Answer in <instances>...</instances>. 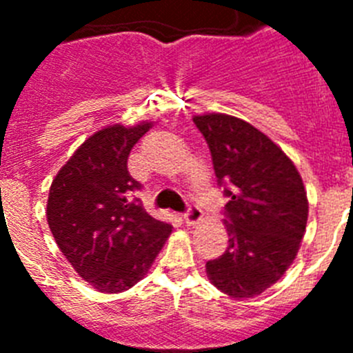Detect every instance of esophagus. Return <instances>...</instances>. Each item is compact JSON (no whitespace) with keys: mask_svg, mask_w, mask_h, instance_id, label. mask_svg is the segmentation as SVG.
Masks as SVG:
<instances>
[{"mask_svg":"<svg viewBox=\"0 0 353 353\" xmlns=\"http://www.w3.org/2000/svg\"><path fill=\"white\" fill-rule=\"evenodd\" d=\"M201 217H203V212L199 210L198 207H194V205H191L189 210L183 214V221H185L187 226H194V224H198L199 221H201Z\"/></svg>","mask_w":353,"mask_h":353,"instance_id":"34e87169","label":"esophagus"}]
</instances>
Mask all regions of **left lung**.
<instances>
[{"label": "left lung", "mask_w": 353, "mask_h": 353, "mask_svg": "<svg viewBox=\"0 0 353 353\" xmlns=\"http://www.w3.org/2000/svg\"><path fill=\"white\" fill-rule=\"evenodd\" d=\"M192 120L230 198L224 205L228 248L207 261V276L230 297H256L297 256L310 210L304 183L288 155L248 121L223 113Z\"/></svg>", "instance_id": "8db88e82"}]
</instances>
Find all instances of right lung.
<instances>
[{
	"label": "right lung",
	"mask_w": 353,
	"mask_h": 353,
	"mask_svg": "<svg viewBox=\"0 0 353 353\" xmlns=\"http://www.w3.org/2000/svg\"><path fill=\"white\" fill-rule=\"evenodd\" d=\"M109 125L90 136L58 171L49 189L48 224L79 277L99 292L120 293L145 277L171 233L132 198L130 150L152 129Z\"/></svg>",
	"instance_id": "obj_1"
}]
</instances>
